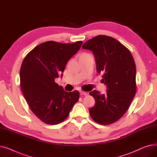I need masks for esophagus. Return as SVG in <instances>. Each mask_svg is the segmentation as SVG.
<instances>
[{
    "mask_svg": "<svg viewBox=\"0 0 157 157\" xmlns=\"http://www.w3.org/2000/svg\"><path fill=\"white\" fill-rule=\"evenodd\" d=\"M80 92V95H88V94L86 93V92H83V91H80L79 92Z\"/></svg>",
    "mask_w": 157,
    "mask_h": 157,
    "instance_id": "34e87169",
    "label": "esophagus"
}]
</instances>
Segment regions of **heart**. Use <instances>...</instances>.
Returning a JSON list of instances; mask_svg holds the SVG:
<instances>
[{"label":"heart","mask_w":157,"mask_h":157,"mask_svg":"<svg viewBox=\"0 0 157 157\" xmlns=\"http://www.w3.org/2000/svg\"><path fill=\"white\" fill-rule=\"evenodd\" d=\"M88 55V54H83V55Z\"/></svg>","instance_id":"1"}]
</instances>
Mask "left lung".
I'll return each instance as SVG.
<instances>
[{"instance_id": "1", "label": "left lung", "mask_w": 157, "mask_h": 157, "mask_svg": "<svg viewBox=\"0 0 157 157\" xmlns=\"http://www.w3.org/2000/svg\"><path fill=\"white\" fill-rule=\"evenodd\" d=\"M82 48L94 53L97 71L102 74V80L108 88L105 95L97 90L90 92L95 101L90 114L101 125L112 124L124 115L136 92L134 58L118 40L104 35L87 40Z\"/></svg>"}]
</instances>
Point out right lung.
Segmentation results:
<instances>
[{"instance_id": "1", "label": "right lung", "mask_w": 157, "mask_h": 157, "mask_svg": "<svg viewBox=\"0 0 157 157\" xmlns=\"http://www.w3.org/2000/svg\"><path fill=\"white\" fill-rule=\"evenodd\" d=\"M82 44V41L71 44L46 41L32 49L23 60L20 72L21 91L32 113L46 124L64 121L79 100L78 91L65 92L55 79L63 72Z\"/></svg>"}]
</instances>
